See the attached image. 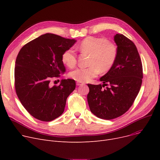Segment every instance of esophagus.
<instances>
[{
    "mask_svg": "<svg viewBox=\"0 0 160 160\" xmlns=\"http://www.w3.org/2000/svg\"><path fill=\"white\" fill-rule=\"evenodd\" d=\"M83 82H77V86H81L83 85Z\"/></svg>",
    "mask_w": 160,
    "mask_h": 160,
    "instance_id": "1",
    "label": "esophagus"
}]
</instances>
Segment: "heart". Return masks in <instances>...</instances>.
Returning <instances> with one entry per match:
<instances>
[{"label":"heart","instance_id":"1","mask_svg":"<svg viewBox=\"0 0 160 160\" xmlns=\"http://www.w3.org/2000/svg\"><path fill=\"white\" fill-rule=\"evenodd\" d=\"M78 49L82 52L90 54L89 65L83 68L79 67L69 73L70 77L77 82L89 81L100 72L108 71L114 64L117 48L115 45L103 38L88 37L83 39ZM62 62L69 68L77 63V54L72 49L65 50L62 56Z\"/></svg>","mask_w":160,"mask_h":160}]
</instances>
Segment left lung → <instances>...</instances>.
Segmentation results:
<instances>
[{
	"label": "left lung",
	"mask_w": 160,
	"mask_h": 160,
	"mask_svg": "<svg viewBox=\"0 0 160 160\" xmlns=\"http://www.w3.org/2000/svg\"><path fill=\"white\" fill-rule=\"evenodd\" d=\"M115 62L109 71L100 78L102 86L88 84V102L91 112L98 118L110 120L127 112L140 90L142 67L138 49L133 42L117 33ZM110 86L106 89L104 85Z\"/></svg>",
	"instance_id": "obj_1"
}]
</instances>
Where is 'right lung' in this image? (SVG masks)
I'll return each mask as SVG.
<instances>
[{"instance_id": "obj_1", "label": "right lung", "mask_w": 160, "mask_h": 160, "mask_svg": "<svg viewBox=\"0 0 160 160\" xmlns=\"http://www.w3.org/2000/svg\"><path fill=\"white\" fill-rule=\"evenodd\" d=\"M77 42L45 33L24 45L17 56L15 88L27 112L36 119L51 121L64 112L67 97L76 88L72 79L51 86L50 80L65 71L62 56Z\"/></svg>"}]
</instances>
